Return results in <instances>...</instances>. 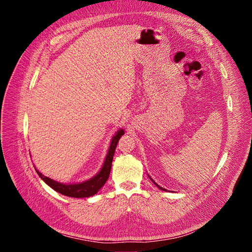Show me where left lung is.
Masks as SVG:
<instances>
[{"label": "left lung", "instance_id": "8db88e82", "mask_svg": "<svg viewBox=\"0 0 252 252\" xmlns=\"http://www.w3.org/2000/svg\"><path fill=\"white\" fill-rule=\"evenodd\" d=\"M149 178H150V177H149ZM150 180H151V181H152V182H154V183H155V185H156V186H157V187H158V189H161V190H163V191H166V189H165V188H163V187H161V186H158V184H157V183H156V182H155V181H154V180H152V179H151V178H150Z\"/></svg>", "mask_w": 252, "mask_h": 252}]
</instances>
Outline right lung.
<instances>
[{
    "mask_svg": "<svg viewBox=\"0 0 252 252\" xmlns=\"http://www.w3.org/2000/svg\"><path fill=\"white\" fill-rule=\"evenodd\" d=\"M124 133L125 132L123 129H120V130H118V132L116 133V135H113L108 152H107V156H106V158L101 170L98 171L94 178H91L85 182L77 183V184H63V183H60L50 178L45 177V175L42 174L39 170H36V168H35V171L37 172V174H39V177L46 183L48 186H50L53 190H56V191L60 192L61 194H64L66 196H71V197L93 196L105 185L106 181L108 180L114 151H116L120 138Z\"/></svg>",
    "mask_w": 252,
    "mask_h": 252,
    "instance_id": "1",
    "label": "right lung"
}]
</instances>
